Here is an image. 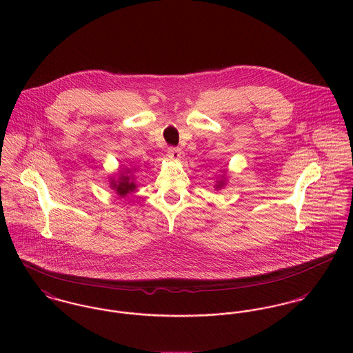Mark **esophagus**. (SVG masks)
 Masks as SVG:
<instances>
[{"mask_svg": "<svg viewBox=\"0 0 353 353\" xmlns=\"http://www.w3.org/2000/svg\"><path fill=\"white\" fill-rule=\"evenodd\" d=\"M167 156L171 159V160H179L181 156H182V150L181 148H176V147H170L167 150Z\"/></svg>", "mask_w": 353, "mask_h": 353, "instance_id": "obj_1", "label": "esophagus"}]
</instances>
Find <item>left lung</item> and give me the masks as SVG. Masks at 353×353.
Listing matches in <instances>:
<instances>
[{
  "label": "left lung",
  "instance_id": "8db88e82",
  "mask_svg": "<svg viewBox=\"0 0 353 353\" xmlns=\"http://www.w3.org/2000/svg\"><path fill=\"white\" fill-rule=\"evenodd\" d=\"M223 186H224V181H219V182H217V185H216V188H217V189H221Z\"/></svg>",
  "mask_w": 353,
  "mask_h": 353
}]
</instances>
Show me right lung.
I'll list each match as a JSON object with an SVG mask.
<instances>
[{
    "mask_svg": "<svg viewBox=\"0 0 353 353\" xmlns=\"http://www.w3.org/2000/svg\"><path fill=\"white\" fill-rule=\"evenodd\" d=\"M128 171H130V170H126L125 172L121 171L119 178H118L117 181L111 179V182H110V188H111L112 190H115L119 197H125V196H128L129 193H132V192L136 190V183H134L133 179L126 174Z\"/></svg>",
    "mask_w": 353,
    "mask_h": 353,
    "instance_id": "right-lung-1",
    "label": "right lung"
}]
</instances>
